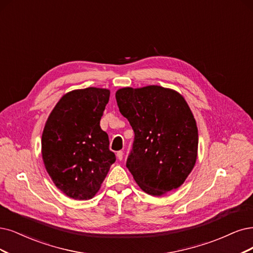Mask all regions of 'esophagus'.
Returning <instances> with one entry per match:
<instances>
[{
    "mask_svg": "<svg viewBox=\"0 0 253 253\" xmlns=\"http://www.w3.org/2000/svg\"><path fill=\"white\" fill-rule=\"evenodd\" d=\"M117 157H118L119 161H122V160H123V157H124V152L123 151H118L117 152Z\"/></svg>",
    "mask_w": 253,
    "mask_h": 253,
    "instance_id": "34e87169",
    "label": "esophagus"
}]
</instances>
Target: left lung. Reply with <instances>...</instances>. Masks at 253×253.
<instances>
[{
    "label": "left lung",
    "instance_id": "left-lung-1",
    "mask_svg": "<svg viewBox=\"0 0 253 253\" xmlns=\"http://www.w3.org/2000/svg\"><path fill=\"white\" fill-rule=\"evenodd\" d=\"M134 141L126 167L144 192L161 196L178 189L197 160L198 129L178 92L157 85L116 92Z\"/></svg>",
    "mask_w": 253,
    "mask_h": 253
}]
</instances>
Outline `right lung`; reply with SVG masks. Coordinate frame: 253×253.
<instances>
[{"mask_svg":"<svg viewBox=\"0 0 253 253\" xmlns=\"http://www.w3.org/2000/svg\"><path fill=\"white\" fill-rule=\"evenodd\" d=\"M108 89L87 87L64 95L52 110L42 136V154L55 185L70 198L87 200L99 191L110 166L108 134L100 120Z\"/></svg>","mask_w":253,"mask_h":253,"instance_id":"1","label":"right lung"}]
</instances>
